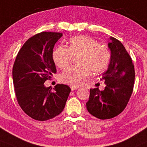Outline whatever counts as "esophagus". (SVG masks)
<instances>
[{
  "mask_svg": "<svg viewBox=\"0 0 147 147\" xmlns=\"http://www.w3.org/2000/svg\"><path fill=\"white\" fill-rule=\"evenodd\" d=\"M79 87H76V86H71V87H70V89H71L72 91L76 90H77V89H79Z\"/></svg>",
  "mask_w": 147,
  "mask_h": 147,
  "instance_id": "obj_1",
  "label": "esophagus"
}]
</instances>
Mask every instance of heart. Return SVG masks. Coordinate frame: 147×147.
Here are the masks:
<instances>
[{
	"mask_svg": "<svg viewBox=\"0 0 147 147\" xmlns=\"http://www.w3.org/2000/svg\"><path fill=\"white\" fill-rule=\"evenodd\" d=\"M72 55L77 56V66L66 68L60 74L63 83L79 86L89 77L90 72L97 75L104 71L109 65L111 53L105 46L87 36L72 38L68 49L59 46L53 53V60L58 68H65L71 63Z\"/></svg>",
	"mask_w": 147,
	"mask_h": 147,
	"instance_id": "b5f03b06",
	"label": "heart"
}]
</instances>
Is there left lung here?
<instances>
[{
    "label": "left lung",
    "mask_w": 147,
    "mask_h": 147,
    "mask_svg": "<svg viewBox=\"0 0 147 147\" xmlns=\"http://www.w3.org/2000/svg\"><path fill=\"white\" fill-rule=\"evenodd\" d=\"M109 40L110 62L100 79L105 81L106 87L103 91L90 89L86 103L88 112L100 119L115 117L125 109L134 84V67L131 57L119 40L113 37Z\"/></svg>",
    "instance_id": "obj_1"
}]
</instances>
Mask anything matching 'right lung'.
<instances>
[{"instance_id":"add662e5","label":"right lung","mask_w":147,"mask_h":147,"mask_svg":"<svg viewBox=\"0 0 147 147\" xmlns=\"http://www.w3.org/2000/svg\"><path fill=\"white\" fill-rule=\"evenodd\" d=\"M62 34L42 32L30 38L18 52L13 67L15 92L22 109L31 118L46 121L64 110L70 88L57 84L51 90L44 83L56 72L53 49Z\"/></svg>"}]
</instances>
